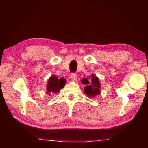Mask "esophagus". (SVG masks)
<instances>
[{"mask_svg":"<svg viewBox=\"0 0 148 148\" xmlns=\"http://www.w3.org/2000/svg\"><path fill=\"white\" fill-rule=\"evenodd\" d=\"M71 78L74 82H77V75L75 73H72L71 75Z\"/></svg>","mask_w":148,"mask_h":148,"instance_id":"1","label":"esophagus"}]
</instances>
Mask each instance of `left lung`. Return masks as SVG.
<instances>
[{
  "label": "left lung",
  "mask_w": 148,
  "mask_h": 148,
  "mask_svg": "<svg viewBox=\"0 0 148 148\" xmlns=\"http://www.w3.org/2000/svg\"><path fill=\"white\" fill-rule=\"evenodd\" d=\"M82 83L86 85L84 92L90 98H94L100 93V83L99 79L95 75H91V80L89 81L87 78L82 80Z\"/></svg>",
  "instance_id": "8db88e82"
}]
</instances>
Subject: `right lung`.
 I'll return each instance as SVG.
<instances>
[{
    "label": "right lung",
    "instance_id": "obj_1",
    "mask_svg": "<svg viewBox=\"0 0 148 148\" xmlns=\"http://www.w3.org/2000/svg\"><path fill=\"white\" fill-rule=\"evenodd\" d=\"M66 84V80L64 78L58 79L56 75H52L48 79V85H47V93L48 94L51 95L52 94H56L60 90L64 88V85Z\"/></svg>",
    "mask_w": 148,
    "mask_h": 148
}]
</instances>
